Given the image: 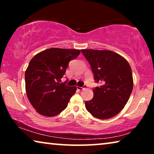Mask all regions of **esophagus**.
<instances>
[{
  "instance_id": "obj_1",
  "label": "esophagus",
  "mask_w": 154,
  "mask_h": 154,
  "mask_svg": "<svg viewBox=\"0 0 154 154\" xmlns=\"http://www.w3.org/2000/svg\"><path fill=\"white\" fill-rule=\"evenodd\" d=\"M85 88H86V85H84L83 87H80V86H77V89L79 90H84V89H85Z\"/></svg>"
}]
</instances>
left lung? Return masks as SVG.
<instances>
[{
    "mask_svg": "<svg viewBox=\"0 0 154 154\" xmlns=\"http://www.w3.org/2000/svg\"><path fill=\"white\" fill-rule=\"evenodd\" d=\"M91 66L95 83L94 97L85 108L99 119H111L127 104L133 88L132 69L125 58L111 50H81Z\"/></svg>",
    "mask_w": 154,
    "mask_h": 154,
    "instance_id": "8db88e82",
    "label": "left lung"
}]
</instances>
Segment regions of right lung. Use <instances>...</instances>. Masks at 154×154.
Here are the masks:
<instances>
[{"mask_svg":"<svg viewBox=\"0 0 154 154\" xmlns=\"http://www.w3.org/2000/svg\"><path fill=\"white\" fill-rule=\"evenodd\" d=\"M81 50L50 48L33 57L25 72L27 97L33 108L44 116H55L66 108L76 87L60 83L69 62Z\"/></svg>","mask_w":154,"mask_h":154,"instance_id":"add662e5","label":"right lung"}]
</instances>
